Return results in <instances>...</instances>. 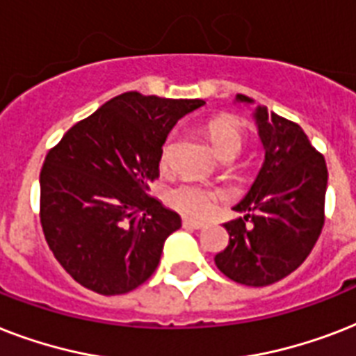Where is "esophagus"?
Instances as JSON below:
<instances>
[{
	"label": "esophagus",
	"instance_id": "esophagus-1",
	"mask_svg": "<svg viewBox=\"0 0 356 356\" xmlns=\"http://www.w3.org/2000/svg\"><path fill=\"white\" fill-rule=\"evenodd\" d=\"M183 227L200 231V229H205V223L197 222V220H192V218H183Z\"/></svg>",
	"mask_w": 356,
	"mask_h": 356
}]
</instances>
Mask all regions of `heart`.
Returning <instances> with one entry per match:
<instances>
[{
  "label": "heart",
  "mask_w": 356,
  "mask_h": 356,
  "mask_svg": "<svg viewBox=\"0 0 356 356\" xmlns=\"http://www.w3.org/2000/svg\"><path fill=\"white\" fill-rule=\"evenodd\" d=\"M207 136L211 140L212 149L220 159L222 156H236L243 145L242 129H240L236 120L229 118V116H220V118L212 120L207 125ZM168 155H170V142H166L162 147V164L168 162ZM218 200H220L218 190L205 186V184L192 183V181L179 184L170 192V203L177 211L195 218L209 216L214 211Z\"/></svg>",
  "instance_id": "1"
}]
</instances>
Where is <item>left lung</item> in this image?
Masks as SVG:
<instances>
[{"instance_id":"1","label":"left lung","mask_w":356,"mask_h":356,"mask_svg":"<svg viewBox=\"0 0 356 356\" xmlns=\"http://www.w3.org/2000/svg\"><path fill=\"white\" fill-rule=\"evenodd\" d=\"M234 103L253 107L238 94ZM253 122L264 147V162L251 188L233 207L243 218L223 227L229 245L214 257L218 270L245 286H268L298 270L323 227L327 192L325 159L298 123L257 105ZM252 225L245 227V222Z\"/></svg>"}]
</instances>
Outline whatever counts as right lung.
I'll use <instances>...</instances> for the list:
<instances>
[{
  "mask_svg": "<svg viewBox=\"0 0 356 356\" xmlns=\"http://www.w3.org/2000/svg\"><path fill=\"white\" fill-rule=\"evenodd\" d=\"M201 99L125 92L75 123L40 172V222L64 270L92 292L125 293L147 281L181 216L147 194L162 145Z\"/></svg>",
  "mask_w": 356,
  "mask_h": 356,
  "instance_id": "right-lung-1",
  "label": "right lung"
}]
</instances>
